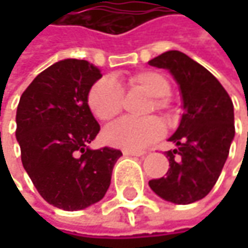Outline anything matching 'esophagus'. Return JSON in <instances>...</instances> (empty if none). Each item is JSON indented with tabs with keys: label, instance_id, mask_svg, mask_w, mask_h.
Returning a JSON list of instances; mask_svg holds the SVG:
<instances>
[{
	"label": "esophagus",
	"instance_id": "1",
	"mask_svg": "<svg viewBox=\"0 0 248 248\" xmlns=\"http://www.w3.org/2000/svg\"><path fill=\"white\" fill-rule=\"evenodd\" d=\"M124 156H143L145 152H140V151H129V149H124Z\"/></svg>",
	"mask_w": 248,
	"mask_h": 248
}]
</instances>
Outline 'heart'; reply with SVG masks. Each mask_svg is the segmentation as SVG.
<instances>
[{"label":"heart","mask_w":248,"mask_h":248,"mask_svg":"<svg viewBox=\"0 0 248 248\" xmlns=\"http://www.w3.org/2000/svg\"><path fill=\"white\" fill-rule=\"evenodd\" d=\"M132 84L138 86L149 96L156 97L154 105L156 109L165 108V100L159 97H167L170 94L171 86L168 80L156 72H142L132 77ZM124 103V90L121 84L112 77H103L97 80L87 94V105L92 113L102 122L115 121ZM165 132V126L161 119L152 116L143 121L124 119L116 124L110 126L105 132V139L109 145L139 151L148 148L156 142Z\"/></svg>","instance_id":"1"}]
</instances>
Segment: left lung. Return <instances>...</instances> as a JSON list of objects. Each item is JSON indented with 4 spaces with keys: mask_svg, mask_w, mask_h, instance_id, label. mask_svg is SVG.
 I'll list each match as a JSON object with an SVG mask.
<instances>
[{
    "mask_svg": "<svg viewBox=\"0 0 248 248\" xmlns=\"http://www.w3.org/2000/svg\"><path fill=\"white\" fill-rule=\"evenodd\" d=\"M149 66L167 69L179 86L184 113L168 139L167 176L149 181L165 201L185 205L202 200L216 185L234 139V106L221 83L186 54L170 50Z\"/></svg>",
    "mask_w": 248,
    "mask_h": 248,
    "instance_id": "8db88e82",
    "label": "left lung"
}]
</instances>
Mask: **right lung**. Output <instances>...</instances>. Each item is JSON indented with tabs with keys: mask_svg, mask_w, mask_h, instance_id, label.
Returning a JSON list of instances; mask_svg holds the SVG:
<instances>
[{
	"mask_svg": "<svg viewBox=\"0 0 248 248\" xmlns=\"http://www.w3.org/2000/svg\"><path fill=\"white\" fill-rule=\"evenodd\" d=\"M100 77L86 60H60L31 81L17 108L23 167L40 195L66 211L99 202L122 156L119 149L89 148L100 126L87 94Z\"/></svg>",
	"mask_w": 248,
	"mask_h": 248,
	"instance_id": "1",
	"label": "right lung"
}]
</instances>
